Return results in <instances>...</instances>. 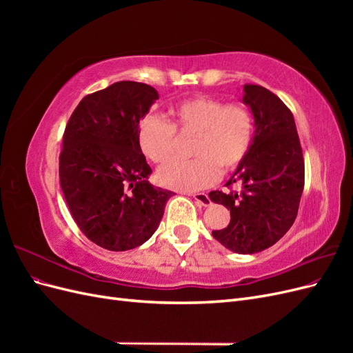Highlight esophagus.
Listing matches in <instances>:
<instances>
[{
  "label": "esophagus",
  "mask_w": 353,
  "mask_h": 353,
  "mask_svg": "<svg viewBox=\"0 0 353 353\" xmlns=\"http://www.w3.org/2000/svg\"><path fill=\"white\" fill-rule=\"evenodd\" d=\"M191 196H193V199L199 203L200 206H209L210 205V199L206 193H193Z\"/></svg>",
  "instance_id": "1"
}]
</instances>
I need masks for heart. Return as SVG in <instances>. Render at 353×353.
Wrapping results in <instances>:
<instances>
[{
	"label": "heart",
	"mask_w": 353,
	"mask_h": 353,
	"mask_svg": "<svg viewBox=\"0 0 353 353\" xmlns=\"http://www.w3.org/2000/svg\"><path fill=\"white\" fill-rule=\"evenodd\" d=\"M170 122L145 116L138 126L144 156L163 163L176 152L178 137L190 138V160H170L157 170L159 183L174 190L193 191L212 185L222 172H232L248 157L254 119L248 105L223 104L209 95H196L169 109Z\"/></svg>",
	"instance_id": "heart-1"
}]
</instances>
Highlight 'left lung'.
Masks as SVG:
<instances>
[{"mask_svg": "<svg viewBox=\"0 0 353 353\" xmlns=\"http://www.w3.org/2000/svg\"><path fill=\"white\" fill-rule=\"evenodd\" d=\"M243 103L254 117V138L244 162L212 201L230 209L227 228L212 231L227 249L252 254L271 248L290 230L305 185V162L290 109L261 85H244ZM237 183L239 190H231Z\"/></svg>", "mask_w": 353, "mask_h": 353, "instance_id": "1", "label": "left lung"}]
</instances>
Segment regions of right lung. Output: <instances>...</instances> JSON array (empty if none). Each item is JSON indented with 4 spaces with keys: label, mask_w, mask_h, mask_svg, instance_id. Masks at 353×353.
<instances>
[{
    "label": "right lung",
    "mask_w": 353,
    "mask_h": 353,
    "mask_svg": "<svg viewBox=\"0 0 353 353\" xmlns=\"http://www.w3.org/2000/svg\"><path fill=\"white\" fill-rule=\"evenodd\" d=\"M159 99L147 83L121 81L85 95L63 134L60 185L79 230L113 252L150 239L172 191L148 183L140 119Z\"/></svg>",
    "instance_id": "add662e5"
}]
</instances>
